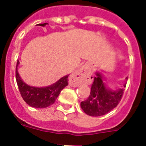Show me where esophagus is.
I'll use <instances>...</instances> for the list:
<instances>
[{"mask_svg": "<svg viewBox=\"0 0 146 146\" xmlns=\"http://www.w3.org/2000/svg\"><path fill=\"white\" fill-rule=\"evenodd\" d=\"M88 70L86 67H82L76 71L74 74L71 75L69 78V85L72 87H77L87 80Z\"/></svg>", "mask_w": 146, "mask_h": 146, "instance_id": "esophagus-1", "label": "esophagus"}]
</instances>
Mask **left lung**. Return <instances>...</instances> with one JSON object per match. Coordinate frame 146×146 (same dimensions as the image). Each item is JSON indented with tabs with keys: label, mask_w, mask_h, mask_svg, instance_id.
Listing matches in <instances>:
<instances>
[{
	"label": "left lung",
	"mask_w": 146,
	"mask_h": 146,
	"mask_svg": "<svg viewBox=\"0 0 146 146\" xmlns=\"http://www.w3.org/2000/svg\"><path fill=\"white\" fill-rule=\"evenodd\" d=\"M126 88V84H124ZM123 88L113 91L105 87L100 74L96 73L91 85V90L88 98L81 102V108L90 116H102L110 112L117 107L124 93Z\"/></svg>",
	"instance_id": "obj_1"
}]
</instances>
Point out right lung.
I'll return each mask as SVG.
<instances>
[{
    "label": "right lung",
    "mask_w": 146,
    "mask_h": 146,
    "mask_svg": "<svg viewBox=\"0 0 146 146\" xmlns=\"http://www.w3.org/2000/svg\"><path fill=\"white\" fill-rule=\"evenodd\" d=\"M47 23L38 24L40 26H44ZM17 60L16 66V80L18 88L24 101L31 107L36 108H45L54 104L60 94V91L68 86V77L66 75L62 77L58 82L52 86L45 88L31 87L26 85L20 77L17 72Z\"/></svg>",
    "instance_id": "right-lung-1"
}]
</instances>
